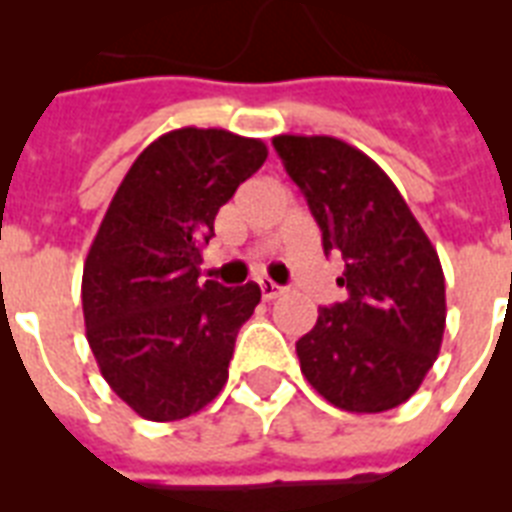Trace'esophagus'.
Listing matches in <instances>:
<instances>
[{"label":"esophagus","mask_w":512,"mask_h":512,"mask_svg":"<svg viewBox=\"0 0 512 512\" xmlns=\"http://www.w3.org/2000/svg\"><path fill=\"white\" fill-rule=\"evenodd\" d=\"M260 292H263V300H276V297L284 295V289L279 284H273V281H260Z\"/></svg>","instance_id":"1"}]
</instances>
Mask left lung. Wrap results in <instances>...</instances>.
<instances>
[{
  "label": "left lung",
  "instance_id": "left-lung-1",
  "mask_svg": "<svg viewBox=\"0 0 512 512\" xmlns=\"http://www.w3.org/2000/svg\"><path fill=\"white\" fill-rule=\"evenodd\" d=\"M273 148L337 255L348 300L319 308L297 340L305 380L337 409L388 412L412 398L438 358L446 287L436 247L385 172L329 135H276Z\"/></svg>",
  "mask_w": 512,
  "mask_h": 512
}]
</instances>
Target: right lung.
<instances>
[{
    "label": "right lung",
    "mask_w": 512,
    "mask_h": 512,
    "mask_svg": "<svg viewBox=\"0 0 512 512\" xmlns=\"http://www.w3.org/2000/svg\"><path fill=\"white\" fill-rule=\"evenodd\" d=\"M268 159L263 140L183 127L135 159L108 204L82 276L87 342L132 412L191 417L223 390L260 287L199 281L215 215Z\"/></svg>",
    "instance_id": "1"
}]
</instances>
